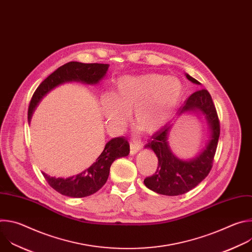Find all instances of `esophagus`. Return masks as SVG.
Wrapping results in <instances>:
<instances>
[{
	"mask_svg": "<svg viewBox=\"0 0 252 252\" xmlns=\"http://www.w3.org/2000/svg\"><path fill=\"white\" fill-rule=\"evenodd\" d=\"M141 142L139 140H136V139H132L129 143V149H130V155H134L136 154L140 148H141Z\"/></svg>",
	"mask_w": 252,
	"mask_h": 252,
	"instance_id": "obj_1",
	"label": "esophagus"
}]
</instances>
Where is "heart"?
I'll return each instance as SVG.
<instances>
[{
  "label": "heart",
  "instance_id": "b5f03b06",
  "mask_svg": "<svg viewBox=\"0 0 252 252\" xmlns=\"http://www.w3.org/2000/svg\"><path fill=\"white\" fill-rule=\"evenodd\" d=\"M184 87L175 77L160 74L124 76L114 92L99 97V106L106 126L122 132L133 112L134 122L147 132L160 129L169 120L182 99Z\"/></svg>",
  "mask_w": 252,
  "mask_h": 252
}]
</instances>
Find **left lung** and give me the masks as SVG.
Wrapping results in <instances>:
<instances>
[{"instance_id": "left-lung-1", "label": "left lung", "mask_w": 252, "mask_h": 252, "mask_svg": "<svg viewBox=\"0 0 252 252\" xmlns=\"http://www.w3.org/2000/svg\"><path fill=\"white\" fill-rule=\"evenodd\" d=\"M186 76L191 83L200 85L189 74H186ZM188 113L204 117L209 129V138L205 148L196 157L182 159L173 155L168 143V136L172 127L171 123L165 125L152 136L145 149H151L157 155L158 159V169L154 175L147 177L143 183L148 189L157 193L168 196L187 193L203 181L212 167L220 126L211 95L206 90L193 93L178 110L176 117Z\"/></svg>"}]
</instances>
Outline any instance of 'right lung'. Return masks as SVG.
<instances>
[{"mask_svg":"<svg viewBox=\"0 0 252 252\" xmlns=\"http://www.w3.org/2000/svg\"><path fill=\"white\" fill-rule=\"evenodd\" d=\"M110 64L84 63L69 62L51 74L33 93L28 111L31 123L33 112L44 96L55 88L69 82H81L88 85L98 84L105 76ZM129 154V145L124 136L112 138L106 142L102 153L96 160L83 172L67 178L53 177L43 172L48 184L58 192L68 197H85L94 194L106 183L112 163L119 158Z\"/></svg>","mask_w":252,"mask_h":252,"instance_id":"right-lung-1","label":"right lung"}]
</instances>
